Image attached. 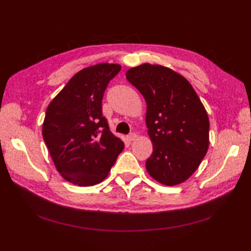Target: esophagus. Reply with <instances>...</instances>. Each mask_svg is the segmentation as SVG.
I'll return each instance as SVG.
<instances>
[{
  "instance_id": "34e87169",
  "label": "esophagus",
  "mask_w": 251,
  "mask_h": 251,
  "mask_svg": "<svg viewBox=\"0 0 251 251\" xmlns=\"http://www.w3.org/2000/svg\"><path fill=\"white\" fill-rule=\"evenodd\" d=\"M136 137H137V135L135 133H130L129 135H127L126 139H127V141H129V143H131V141H133Z\"/></svg>"
}]
</instances>
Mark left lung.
Masks as SVG:
<instances>
[{"label": "left lung", "mask_w": 251, "mask_h": 251, "mask_svg": "<svg viewBox=\"0 0 251 251\" xmlns=\"http://www.w3.org/2000/svg\"><path fill=\"white\" fill-rule=\"evenodd\" d=\"M126 78L147 102L152 143L146 162L149 174L166 186L183 182L199 167L209 145V119L199 96L186 78L158 64L130 69Z\"/></svg>", "instance_id": "left-lung-1"}]
</instances>
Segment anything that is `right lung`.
Segmentation results:
<instances>
[{"instance_id": "right-lung-1", "label": "right lung", "mask_w": 251, "mask_h": 251, "mask_svg": "<svg viewBox=\"0 0 251 251\" xmlns=\"http://www.w3.org/2000/svg\"><path fill=\"white\" fill-rule=\"evenodd\" d=\"M121 65L100 63L78 72L54 97L43 138L57 171L80 187L102 181L124 149L102 116V97Z\"/></svg>"}]
</instances>
